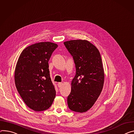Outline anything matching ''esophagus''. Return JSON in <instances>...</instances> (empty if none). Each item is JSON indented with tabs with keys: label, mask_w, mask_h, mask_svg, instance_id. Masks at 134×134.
I'll list each match as a JSON object with an SVG mask.
<instances>
[{
	"label": "esophagus",
	"mask_w": 134,
	"mask_h": 134,
	"mask_svg": "<svg viewBox=\"0 0 134 134\" xmlns=\"http://www.w3.org/2000/svg\"><path fill=\"white\" fill-rule=\"evenodd\" d=\"M63 86V83L62 82H59V83H58V87L59 88H60V87H62V86Z\"/></svg>",
	"instance_id": "esophagus-1"
}]
</instances>
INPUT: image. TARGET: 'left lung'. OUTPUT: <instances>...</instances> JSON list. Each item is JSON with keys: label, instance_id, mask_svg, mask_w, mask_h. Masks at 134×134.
I'll return each mask as SVG.
<instances>
[{"label": "left lung", "instance_id": "left-lung-1", "mask_svg": "<svg viewBox=\"0 0 134 134\" xmlns=\"http://www.w3.org/2000/svg\"><path fill=\"white\" fill-rule=\"evenodd\" d=\"M73 57L76 75L71 83V92L67 98L71 111H88L100 96L105 75L99 51L87 40H70L64 43Z\"/></svg>", "mask_w": 134, "mask_h": 134}]
</instances>
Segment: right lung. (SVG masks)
<instances>
[{
	"label": "right lung",
	"instance_id": "add662e5",
	"mask_svg": "<svg viewBox=\"0 0 134 134\" xmlns=\"http://www.w3.org/2000/svg\"><path fill=\"white\" fill-rule=\"evenodd\" d=\"M58 46L50 42L32 44L22 51L17 62L16 88L26 105L35 111L48 109L55 98L48 62Z\"/></svg>",
	"mask_w": 134,
	"mask_h": 134
}]
</instances>
